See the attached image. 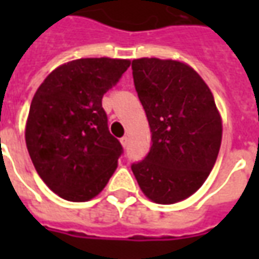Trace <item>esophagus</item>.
<instances>
[{
  "mask_svg": "<svg viewBox=\"0 0 259 259\" xmlns=\"http://www.w3.org/2000/svg\"><path fill=\"white\" fill-rule=\"evenodd\" d=\"M120 143H122V146H123V147H127V143H129V139H127L126 136H123V137L120 139Z\"/></svg>",
  "mask_w": 259,
  "mask_h": 259,
  "instance_id": "1",
  "label": "esophagus"
}]
</instances>
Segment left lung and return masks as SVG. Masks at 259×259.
I'll return each instance as SVG.
<instances>
[{
	"label": "left lung",
	"instance_id": "obj_1",
	"mask_svg": "<svg viewBox=\"0 0 259 259\" xmlns=\"http://www.w3.org/2000/svg\"><path fill=\"white\" fill-rule=\"evenodd\" d=\"M132 70L151 130L150 151L132 170L150 200L179 202L200 189L218 158L222 120L213 96L194 69L178 61L135 59Z\"/></svg>",
	"mask_w": 259,
	"mask_h": 259
}]
</instances>
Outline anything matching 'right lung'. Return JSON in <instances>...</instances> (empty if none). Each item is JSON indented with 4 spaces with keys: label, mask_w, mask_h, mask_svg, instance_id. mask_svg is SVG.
Here are the masks:
<instances>
[{
    "label": "right lung",
    "mask_w": 259,
    "mask_h": 259,
    "mask_svg": "<svg viewBox=\"0 0 259 259\" xmlns=\"http://www.w3.org/2000/svg\"><path fill=\"white\" fill-rule=\"evenodd\" d=\"M129 66L127 59H76L48 74L33 97L27 151L44 183L65 200H91L116 169L123 147L109 133L102 96Z\"/></svg>",
    "instance_id": "add662e5"
}]
</instances>
